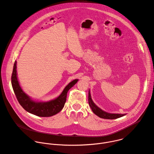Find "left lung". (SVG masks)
Returning <instances> with one entry per match:
<instances>
[{"instance_id":"left-lung-1","label":"left lung","mask_w":154,"mask_h":154,"mask_svg":"<svg viewBox=\"0 0 154 154\" xmlns=\"http://www.w3.org/2000/svg\"><path fill=\"white\" fill-rule=\"evenodd\" d=\"M88 103L89 105L92 109L93 113L98 116L99 118H103V119H115L119 118H121L122 116H124L125 115V114H115V113H109L107 112H105L103 111L102 109L99 108L93 101L90 91H89L88 93Z\"/></svg>"}]
</instances>
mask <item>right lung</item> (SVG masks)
Returning <instances> with one entry per match:
<instances>
[{"instance_id": "1", "label": "right lung", "mask_w": 154, "mask_h": 154, "mask_svg": "<svg viewBox=\"0 0 154 154\" xmlns=\"http://www.w3.org/2000/svg\"><path fill=\"white\" fill-rule=\"evenodd\" d=\"M16 61L14 62L11 75V85L16 97L23 108L30 113L40 117H49L59 113L66 101L67 93L69 89L77 82L75 79L64 88L61 94L56 99L48 102H36L31 99L22 90L17 77Z\"/></svg>"}]
</instances>
